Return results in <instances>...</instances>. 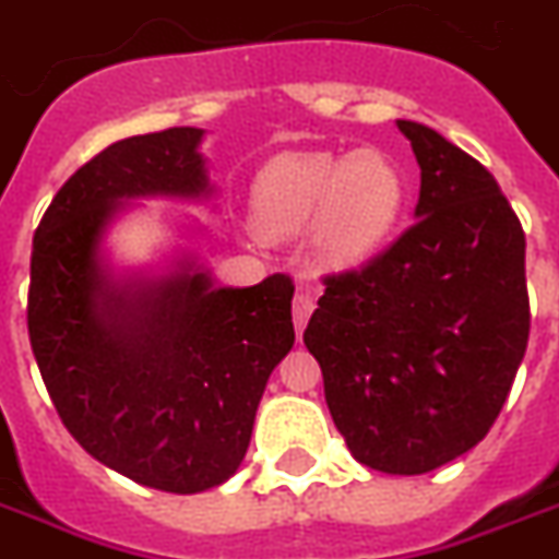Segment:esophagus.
I'll use <instances>...</instances> for the list:
<instances>
[{
	"label": "esophagus",
	"instance_id": "1",
	"mask_svg": "<svg viewBox=\"0 0 559 559\" xmlns=\"http://www.w3.org/2000/svg\"><path fill=\"white\" fill-rule=\"evenodd\" d=\"M311 311H314L311 294L297 292V297H294V329H297V335H300L302 329H306V323H309Z\"/></svg>",
	"mask_w": 559,
	"mask_h": 559
}]
</instances>
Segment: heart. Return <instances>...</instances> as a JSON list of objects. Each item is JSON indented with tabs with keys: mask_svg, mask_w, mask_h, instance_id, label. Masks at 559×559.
<instances>
[{
	"mask_svg": "<svg viewBox=\"0 0 559 559\" xmlns=\"http://www.w3.org/2000/svg\"><path fill=\"white\" fill-rule=\"evenodd\" d=\"M408 175L384 148L349 154H280L253 180L250 212L262 239H292L311 227V259L323 271H356L400 230Z\"/></svg>",
	"mask_w": 559,
	"mask_h": 559,
	"instance_id": "b5f03b06",
	"label": "heart"
}]
</instances>
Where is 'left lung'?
<instances>
[{"instance_id": "obj_1", "label": "left lung", "mask_w": 559, "mask_h": 559, "mask_svg": "<svg viewBox=\"0 0 559 559\" xmlns=\"http://www.w3.org/2000/svg\"><path fill=\"white\" fill-rule=\"evenodd\" d=\"M417 224L361 271L326 276L302 341L358 464L423 475L487 437L525 358V233L496 177L426 124Z\"/></svg>"}]
</instances>
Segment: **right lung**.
Masks as SVG:
<instances>
[{"instance_id":"obj_1","label":"right lung","mask_w":559,"mask_h":559,"mask_svg":"<svg viewBox=\"0 0 559 559\" xmlns=\"http://www.w3.org/2000/svg\"><path fill=\"white\" fill-rule=\"evenodd\" d=\"M201 128L114 142L34 233L28 335L63 426L124 478L203 492L236 475L267 376L294 347V285L221 288L192 248L119 271L107 233L142 198L210 201Z\"/></svg>"}]
</instances>
